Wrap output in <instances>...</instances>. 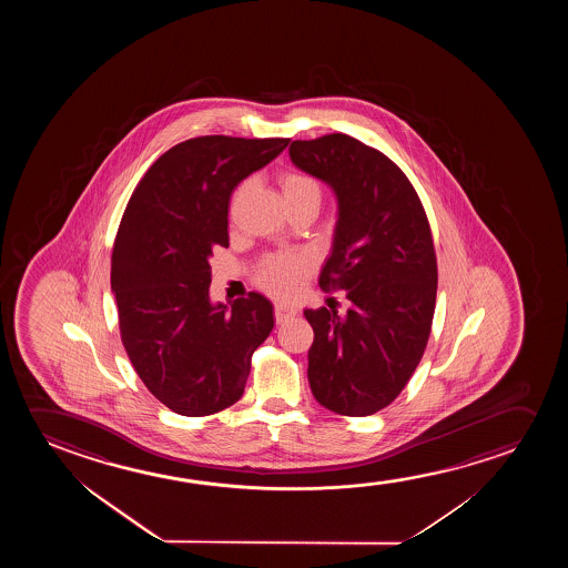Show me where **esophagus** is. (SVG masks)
I'll return each instance as SVG.
<instances>
[{
	"mask_svg": "<svg viewBox=\"0 0 568 568\" xmlns=\"http://www.w3.org/2000/svg\"><path fill=\"white\" fill-rule=\"evenodd\" d=\"M296 314V308L293 304L288 303H277L275 304V320L283 324V322H287V320L293 318Z\"/></svg>",
	"mask_w": 568,
	"mask_h": 568,
	"instance_id": "esophagus-1",
	"label": "esophagus"
}]
</instances>
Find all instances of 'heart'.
I'll return each mask as SVG.
<instances>
[{
	"label": "heart",
	"mask_w": 568,
	"mask_h": 568,
	"mask_svg": "<svg viewBox=\"0 0 568 568\" xmlns=\"http://www.w3.org/2000/svg\"><path fill=\"white\" fill-rule=\"evenodd\" d=\"M281 190H283L285 200L308 194L320 195L318 184L311 176H304L298 172L285 174L281 179ZM304 267H306V262L301 256L275 254L260 265L256 273L257 285L272 295H288L301 285Z\"/></svg>",
	"instance_id": "heart-1"
}]
</instances>
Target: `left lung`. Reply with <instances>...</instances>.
Masks as SVG:
<instances>
[{
  "label": "left lung",
  "instance_id": "left-lung-1",
  "mask_svg": "<svg viewBox=\"0 0 568 568\" xmlns=\"http://www.w3.org/2000/svg\"><path fill=\"white\" fill-rule=\"evenodd\" d=\"M288 156L334 192L320 287L349 301L345 314L304 311L312 394L329 412L366 417L396 399L427 347L438 281L427 215L404 172L351 135L293 141Z\"/></svg>",
  "mask_w": 568,
  "mask_h": 568
}]
</instances>
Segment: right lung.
Segmentation results:
<instances>
[{
    "label": "right lung",
    "mask_w": 568,
    "mask_h": 568,
    "mask_svg": "<svg viewBox=\"0 0 568 568\" xmlns=\"http://www.w3.org/2000/svg\"><path fill=\"white\" fill-rule=\"evenodd\" d=\"M287 145L280 138L182 141L128 202L110 270L120 334L149 392L179 415L203 417L239 402L250 357L275 326L262 293L231 306L211 301L210 260L229 246L234 187Z\"/></svg>",
    "instance_id": "right-lung-1"
}]
</instances>
